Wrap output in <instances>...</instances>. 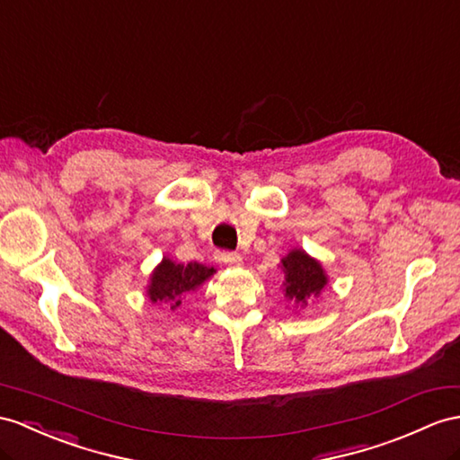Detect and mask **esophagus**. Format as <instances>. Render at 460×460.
Segmentation results:
<instances>
[{
    "instance_id": "1",
    "label": "esophagus",
    "mask_w": 460,
    "mask_h": 460,
    "mask_svg": "<svg viewBox=\"0 0 460 460\" xmlns=\"http://www.w3.org/2000/svg\"><path fill=\"white\" fill-rule=\"evenodd\" d=\"M217 260H218V263L238 265V263H242V255L234 253V252H217Z\"/></svg>"
}]
</instances>
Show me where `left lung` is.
<instances>
[{
  "mask_svg": "<svg viewBox=\"0 0 460 460\" xmlns=\"http://www.w3.org/2000/svg\"><path fill=\"white\" fill-rule=\"evenodd\" d=\"M281 269L285 273V296L300 306H306L308 298L318 296L328 285L322 263L305 250H290L281 260Z\"/></svg>",
  "mask_w": 460,
  "mask_h": 460,
  "instance_id": "1",
  "label": "left lung"
}]
</instances>
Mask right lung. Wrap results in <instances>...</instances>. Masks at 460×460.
Here are the masks:
<instances>
[{"label": "right lung", "instance_id": "right-lung-1", "mask_svg": "<svg viewBox=\"0 0 460 460\" xmlns=\"http://www.w3.org/2000/svg\"><path fill=\"white\" fill-rule=\"evenodd\" d=\"M212 275H215V267H207L197 261L187 265L175 263L170 257H164L162 263L150 275V285L146 295L152 302H165L167 306L175 310L181 305L185 295L193 293Z\"/></svg>", "mask_w": 460, "mask_h": 460}]
</instances>
